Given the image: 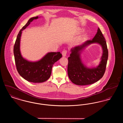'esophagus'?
Listing matches in <instances>:
<instances>
[{
    "instance_id": "34e87169",
    "label": "esophagus",
    "mask_w": 123,
    "mask_h": 123,
    "mask_svg": "<svg viewBox=\"0 0 123 123\" xmlns=\"http://www.w3.org/2000/svg\"><path fill=\"white\" fill-rule=\"evenodd\" d=\"M62 56H63V57H65V56H66V54H67V51L64 50V51L62 52Z\"/></svg>"
}]
</instances>
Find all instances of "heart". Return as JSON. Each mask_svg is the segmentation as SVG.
Listing matches in <instances>:
<instances>
[{"label":"heart","instance_id":"1","mask_svg":"<svg viewBox=\"0 0 123 123\" xmlns=\"http://www.w3.org/2000/svg\"><path fill=\"white\" fill-rule=\"evenodd\" d=\"M82 31H81V32ZM85 39V36L84 35H82V36L80 37L77 40V42H81V41H82L83 40H84Z\"/></svg>","mask_w":123,"mask_h":123}]
</instances>
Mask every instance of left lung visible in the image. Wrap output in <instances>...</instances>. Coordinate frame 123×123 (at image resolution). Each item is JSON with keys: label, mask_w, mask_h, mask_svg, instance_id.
Masks as SVG:
<instances>
[{"label": "left lung", "mask_w": 123, "mask_h": 123, "mask_svg": "<svg viewBox=\"0 0 123 123\" xmlns=\"http://www.w3.org/2000/svg\"><path fill=\"white\" fill-rule=\"evenodd\" d=\"M98 43L102 47L103 53L99 64L96 67L88 68L82 62V53L88 45ZM68 58V75L70 81L77 85H87L99 81L105 72L108 59V50L105 39L99 28L92 40L71 48Z\"/></svg>", "instance_id": "8db88e82"}]
</instances>
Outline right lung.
I'll list each match as a JSON object with an SVG mask.
<instances>
[{
	"label": "right lung",
	"instance_id": "1",
	"mask_svg": "<svg viewBox=\"0 0 123 123\" xmlns=\"http://www.w3.org/2000/svg\"><path fill=\"white\" fill-rule=\"evenodd\" d=\"M40 18L37 16L29 19L19 31L14 47V55L18 73L26 80L34 83H41L47 80L51 75L53 64L62 56L60 52H49L40 60L32 61L22 56L20 50L22 31L34 20Z\"/></svg>",
	"mask_w": 123,
	"mask_h": 123
}]
</instances>
